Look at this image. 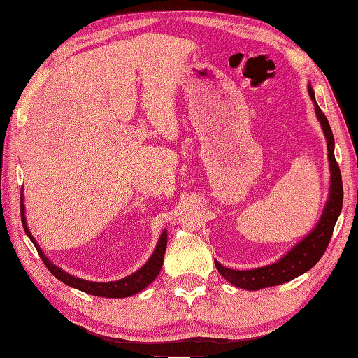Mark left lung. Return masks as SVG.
Returning <instances> with one entry per match:
<instances>
[{
  "mask_svg": "<svg viewBox=\"0 0 358 358\" xmlns=\"http://www.w3.org/2000/svg\"><path fill=\"white\" fill-rule=\"evenodd\" d=\"M308 92L310 100L314 101L317 118L320 121L326 141H328V158L331 169V186L328 201H326L323 214L314 229L300 243H296V245L289 250L286 255L281 257L278 262L257 269L235 271L224 268L223 264H220L215 260V266L220 275L224 277L231 285L241 289H248V291H258V289L263 287L283 285L286 281H291L295 277L301 275V273L308 272L310 268H314L329 245L334 226H336L337 218L341 212V206H343V183H341L340 167L336 162V155H334V135L331 131V126L328 123V118L324 117L322 109L318 108L314 90L310 87V85L308 86Z\"/></svg>",
  "mask_w": 358,
  "mask_h": 358,
  "instance_id": "obj_1",
  "label": "left lung"
}]
</instances>
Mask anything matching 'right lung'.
<instances>
[{
  "instance_id": "add662e5",
  "label": "right lung",
  "mask_w": 358,
  "mask_h": 358,
  "mask_svg": "<svg viewBox=\"0 0 358 358\" xmlns=\"http://www.w3.org/2000/svg\"><path fill=\"white\" fill-rule=\"evenodd\" d=\"M21 222H22V227L27 234V237L32 240V243L35 245L38 254H40L43 263L45 264L52 275H55L59 281H63L67 286L80 289V291L95 295V296H106V299H124V296H131L141 292L143 289H146L152 281L157 278V275L162 271L163 266V258H164V252H166V246H167V232L163 231L162 237H159L157 248L154 250V254L150 255V258L148 260V263L140 268L136 272H134L132 275H127L121 280L117 281H106V283H100V281H89V280H83L78 277H73L71 273H67L66 271H63L62 268L53 264L48 257L44 255V252L41 250V248L38 246V243L35 241V238L30 234L27 223H26V215H24V204H22V195H21Z\"/></svg>"
}]
</instances>
